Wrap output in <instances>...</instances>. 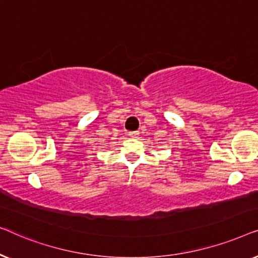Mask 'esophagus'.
<instances>
[{
    "instance_id": "esophagus-1",
    "label": "esophagus",
    "mask_w": 258,
    "mask_h": 258,
    "mask_svg": "<svg viewBox=\"0 0 258 258\" xmlns=\"http://www.w3.org/2000/svg\"><path fill=\"white\" fill-rule=\"evenodd\" d=\"M140 135V133L139 132H132V133H129V136L132 137V139H136L137 136Z\"/></svg>"
}]
</instances>
